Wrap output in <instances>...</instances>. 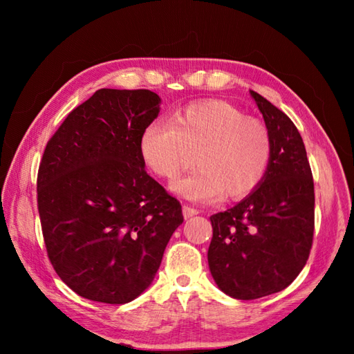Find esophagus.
I'll use <instances>...</instances> for the list:
<instances>
[{
  "label": "esophagus",
  "mask_w": 354,
  "mask_h": 354,
  "mask_svg": "<svg viewBox=\"0 0 354 354\" xmlns=\"http://www.w3.org/2000/svg\"><path fill=\"white\" fill-rule=\"evenodd\" d=\"M183 214H184L185 219H190V217L199 214V209L193 208V207H190V205H184V207H183Z\"/></svg>",
  "instance_id": "34e87169"
}]
</instances>
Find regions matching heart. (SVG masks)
Listing matches in <instances>:
<instances>
[{"label": "heart", "mask_w": 354, "mask_h": 354, "mask_svg": "<svg viewBox=\"0 0 354 354\" xmlns=\"http://www.w3.org/2000/svg\"><path fill=\"white\" fill-rule=\"evenodd\" d=\"M140 153L164 179H175L196 155L199 170L173 183L171 190L194 202H212L222 194L245 198L257 189L269 169L272 141L260 120L231 103L205 100L176 111L171 123L147 124Z\"/></svg>", "instance_id": "b5f03b06"}]
</instances>
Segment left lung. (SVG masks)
Wrapping results in <instances>:
<instances>
[{
	"mask_svg": "<svg viewBox=\"0 0 354 354\" xmlns=\"http://www.w3.org/2000/svg\"><path fill=\"white\" fill-rule=\"evenodd\" d=\"M250 93L272 141L269 169L250 196L209 217V272L236 299L288 288L309 259L315 230L313 176L301 135L283 111Z\"/></svg>",
	"mask_w": 354,
	"mask_h": 354,
	"instance_id": "obj_1",
	"label": "left lung"
}]
</instances>
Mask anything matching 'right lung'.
Here are the masks:
<instances>
[{"mask_svg":"<svg viewBox=\"0 0 354 354\" xmlns=\"http://www.w3.org/2000/svg\"><path fill=\"white\" fill-rule=\"evenodd\" d=\"M160 103L149 89H99L44 150L37 209L48 259L91 301L124 304L141 295L184 222L179 201L147 175L140 153Z\"/></svg>","mask_w":354,"mask_h":354,"instance_id":"add662e5","label":"right lung"}]
</instances>
